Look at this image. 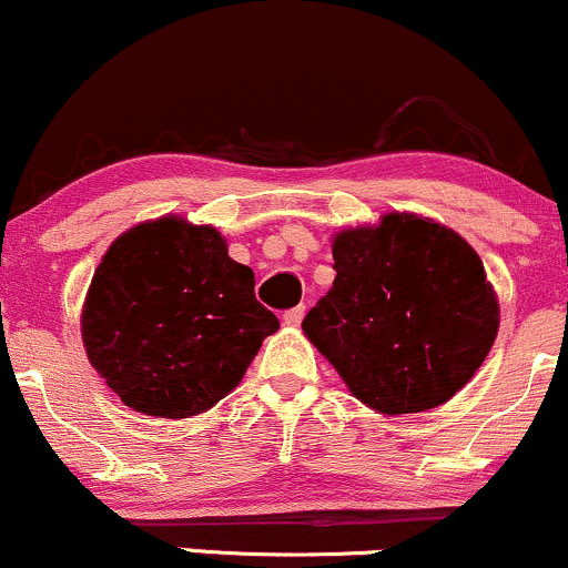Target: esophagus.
Masks as SVG:
<instances>
[{
  "mask_svg": "<svg viewBox=\"0 0 568 568\" xmlns=\"http://www.w3.org/2000/svg\"><path fill=\"white\" fill-rule=\"evenodd\" d=\"M304 312H306L304 304L291 306V310H285V312H283L285 325H298V323H302V321H304Z\"/></svg>",
  "mask_w": 568,
  "mask_h": 568,
  "instance_id": "34e87169",
  "label": "esophagus"
}]
</instances>
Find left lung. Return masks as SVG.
Wrapping results in <instances>:
<instances>
[{
	"mask_svg": "<svg viewBox=\"0 0 568 568\" xmlns=\"http://www.w3.org/2000/svg\"><path fill=\"white\" fill-rule=\"evenodd\" d=\"M334 270L302 328L366 406L435 408L486 361L499 304L478 253L456 232L389 213L379 226L336 234Z\"/></svg>",
	"mask_w": 568,
	"mask_h": 568,
	"instance_id": "1",
	"label": "left lung"
}]
</instances>
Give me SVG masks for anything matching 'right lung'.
<instances>
[{
  "instance_id": "add662e5",
  "label": "right lung",
  "mask_w": 568,
  "mask_h": 568,
  "mask_svg": "<svg viewBox=\"0 0 568 568\" xmlns=\"http://www.w3.org/2000/svg\"><path fill=\"white\" fill-rule=\"evenodd\" d=\"M280 328L258 304L251 266L213 226L165 216L116 237L82 310V342L125 406L186 419L232 393Z\"/></svg>"
}]
</instances>
